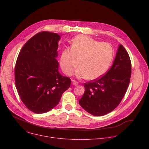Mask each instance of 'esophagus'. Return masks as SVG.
<instances>
[{
  "label": "esophagus",
  "mask_w": 149,
  "mask_h": 149,
  "mask_svg": "<svg viewBox=\"0 0 149 149\" xmlns=\"http://www.w3.org/2000/svg\"><path fill=\"white\" fill-rule=\"evenodd\" d=\"M72 84L73 85V86H77V85L78 84V82L76 81H74V80H72Z\"/></svg>",
  "instance_id": "obj_1"
}]
</instances>
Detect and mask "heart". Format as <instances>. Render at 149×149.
Here are the masks:
<instances>
[{"mask_svg": "<svg viewBox=\"0 0 149 149\" xmlns=\"http://www.w3.org/2000/svg\"><path fill=\"white\" fill-rule=\"evenodd\" d=\"M113 56V49L109 44L79 35L73 39L71 48L63 49L61 65L63 71L70 75L79 62L80 67L76 71L75 76L78 78L94 79L107 70Z\"/></svg>", "mask_w": 149, "mask_h": 149, "instance_id": "heart-1", "label": "heart"}]
</instances>
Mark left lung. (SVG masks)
<instances>
[{
	"label": "left lung",
	"instance_id": "1",
	"mask_svg": "<svg viewBox=\"0 0 149 149\" xmlns=\"http://www.w3.org/2000/svg\"><path fill=\"white\" fill-rule=\"evenodd\" d=\"M131 74L130 56L124 47L120 45L111 68L100 78L85 83V92L79 100V105L95 116L110 113L124 96Z\"/></svg>",
	"mask_w": 149,
	"mask_h": 149
}]
</instances>
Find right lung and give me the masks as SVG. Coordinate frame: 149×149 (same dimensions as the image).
Instances as JSON below:
<instances>
[{
  "mask_svg": "<svg viewBox=\"0 0 149 149\" xmlns=\"http://www.w3.org/2000/svg\"><path fill=\"white\" fill-rule=\"evenodd\" d=\"M60 36L40 32L29 39L20 51L15 68L18 94L31 111L47 113L59 102L71 85V79L58 71L57 49Z\"/></svg>",
  "mask_w": 149,
  "mask_h": 149,
  "instance_id": "right-lung-1",
  "label": "right lung"
}]
</instances>
